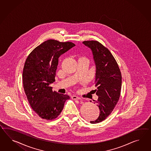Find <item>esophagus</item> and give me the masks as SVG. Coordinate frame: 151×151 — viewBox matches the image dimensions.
Here are the masks:
<instances>
[{
    "instance_id": "obj_1",
    "label": "esophagus",
    "mask_w": 151,
    "mask_h": 151,
    "mask_svg": "<svg viewBox=\"0 0 151 151\" xmlns=\"http://www.w3.org/2000/svg\"><path fill=\"white\" fill-rule=\"evenodd\" d=\"M71 98H72V99L73 100H80L81 99V98H80V97H78V96H71Z\"/></svg>"
}]
</instances>
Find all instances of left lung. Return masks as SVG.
I'll list each match as a JSON object with an SVG mask.
<instances>
[{
	"label": "left lung",
	"mask_w": 151,
	"mask_h": 151,
	"mask_svg": "<svg viewBox=\"0 0 151 151\" xmlns=\"http://www.w3.org/2000/svg\"><path fill=\"white\" fill-rule=\"evenodd\" d=\"M91 50L96 67L94 90L98 99L96 101L100 109L99 116L90 122L96 124L105 120L112 112L121 95V73L110 51L97 41L82 42Z\"/></svg>",
	"instance_id": "left-lung-1"
}]
</instances>
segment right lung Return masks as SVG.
Listing matches in <instances>:
<instances>
[{
  "mask_svg": "<svg viewBox=\"0 0 151 151\" xmlns=\"http://www.w3.org/2000/svg\"><path fill=\"white\" fill-rule=\"evenodd\" d=\"M75 46L71 42L48 40L28 56L23 70L24 92L31 107L40 117L53 120L60 114L70 96L52 91L60 55Z\"/></svg>",
  "mask_w": 151,
  "mask_h": 151,
  "instance_id": "obj_1",
  "label": "right lung"
}]
</instances>
